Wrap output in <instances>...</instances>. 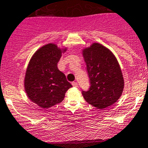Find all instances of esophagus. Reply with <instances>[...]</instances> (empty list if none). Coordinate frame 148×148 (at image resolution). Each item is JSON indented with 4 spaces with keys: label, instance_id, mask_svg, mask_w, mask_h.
I'll list each match as a JSON object with an SVG mask.
<instances>
[{
    "label": "esophagus",
    "instance_id": "1",
    "mask_svg": "<svg viewBox=\"0 0 148 148\" xmlns=\"http://www.w3.org/2000/svg\"><path fill=\"white\" fill-rule=\"evenodd\" d=\"M72 85L73 86V87H77L78 86V84L76 82H73L72 83Z\"/></svg>",
    "mask_w": 148,
    "mask_h": 148
}]
</instances>
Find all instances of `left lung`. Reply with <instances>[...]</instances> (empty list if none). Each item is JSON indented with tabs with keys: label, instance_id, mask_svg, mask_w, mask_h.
<instances>
[{
	"label": "left lung",
	"instance_id": "obj_1",
	"mask_svg": "<svg viewBox=\"0 0 148 148\" xmlns=\"http://www.w3.org/2000/svg\"><path fill=\"white\" fill-rule=\"evenodd\" d=\"M90 80L89 90L83 91L84 99L97 109L113 105L121 97L124 80L117 59L103 45L93 43L82 50Z\"/></svg>",
	"mask_w": 148,
	"mask_h": 148
}]
</instances>
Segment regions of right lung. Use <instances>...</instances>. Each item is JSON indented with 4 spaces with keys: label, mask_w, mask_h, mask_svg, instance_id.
Returning <instances> with one entry per match:
<instances>
[{
    "label": "right lung",
    "mask_w": 148,
    "mask_h": 148,
    "mask_svg": "<svg viewBox=\"0 0 148 148\" xmlns=\"http://www.w3.org/2000/svg\"><path fill=\"white\" fill-rule=\"evenodd\" d=\"M66 48L48 43L38 49L29 62L24 86L29 100L46 109L62 102L72 85L60 71L57 63Z\"/></svg>",
    "instance_id": "1"
}]
</instances>
